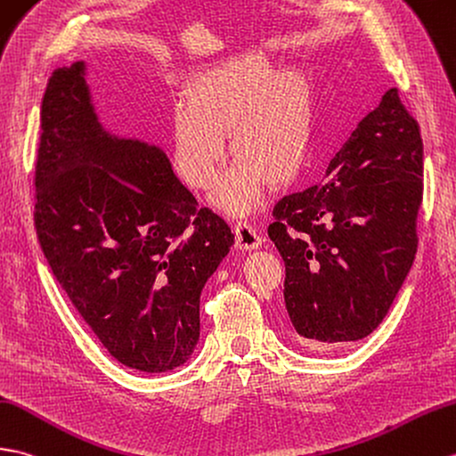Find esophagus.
<instances>
[{
  "instance_id": "obj_1",
  "label": "esophagus",
  "mask_w": 456,
  "mask_h": 456,
  "mask_svg": "<svg viewBox=\"0 0 456 456\" xmlns=\"http://www.w3.org/2000/svg\"><path fill=\"white\" fill-rule=\"evenodd\" d=\"M235 235H237V248H240V250L258 248L264 240L260 232L250 224H247V221H237Z\"/></svg>"
}]
</instances>
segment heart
Instances as JSON below:
<instances>
[{
	"label": "heart",
	"instance_id": "obj_1",
	"mask_svg": "<svg viewBox=\"0 0 456 456\" xmlns=\"http://www.w3.org/2000/svg\"><path fill=\"white\" fill-rule=\"evenodd\" d=\"M237 157L216 188V204L231 216L250 214L268 183L297 176L313 134L311 85L299 69L278 68L264 52L247 50L196 71L168 122V155L176 175L211 188L227 157Z\"/></svg>",
	"mask_w": 456,
	"mask_h": 456
}]
</instances>
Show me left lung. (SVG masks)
I'll use <instances>...</instances> for the list:
<instances>
[{
  "label": "left lung",
  "mask_w": 456,
  "mask_h": 456,
  "mask_svg": "<svg viewBox=\"0 0 456 456\" xmlns=\"http://www.w3.org/2000/svg\"><path fill=\"white\" fill-rule=\"evenodd\" d=\"M419 126L388 89L316 186L283 196L268 237L285 262L295 340L355 342L383 322L416 256L423 192Z\"/></svg>",
  "instance_id": "left-lung-1"
}]
</instances>
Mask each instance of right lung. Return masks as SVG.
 <instances>
[{"label": "right lung", "mask_w": 456, "mask_h": 456, "mask_svg": "<svg viewBox=\"0 0 456 456\" xmlns=\"http://www.w3.org/2000/svg\"><path fill=\"white\" fill-rule=\"evenodd\" d=\"M85 76V61L58 68L42 99L40 248L116 362L173 371L200 342V295L235 235L161 147L104 128Z\"/></svg>", "instance_id": "add662e5"}]
</instances>
